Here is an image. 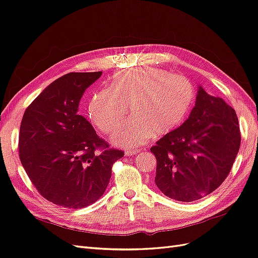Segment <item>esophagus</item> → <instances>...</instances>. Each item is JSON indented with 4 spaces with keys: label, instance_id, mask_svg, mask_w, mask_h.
Instances as JSON below:
<instances>
[{
    "label": "esophagus",
    "instance_id": "esophagus-1",
    "mask_svg": "<svg viewBox=\"0 0 258 258\" xmlns=\"http://www.w3.org/2000/svg\"><path fill=\"white\" fill-rule=\"evenodd\" d=\"M124 153H126L127 156H132V155L138 154L139 150H127V151H124Z\"/></svg>",
    "mask_w": 258,
    "mask_h": 258
}]
</instances>
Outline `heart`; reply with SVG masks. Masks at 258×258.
Listing matches in <instances>:
<instances>
[{"mask_svg": "<svg viewBox=\"0 0 258 258\" xmlns=\"http://www.w3.org/2000/svg\"><path fill=\"white\" fill-rule=\"evenodd\" d=\"M195 99L196 91L186 77L144 66L117 72L107 89L93 92L88 115L101 131L111 134L122 122L129 106L132 118L113 136V142L134 148L152 135L161 137L176 129L189 114Z\"/></svg>", "mask_w": 258, "mask_h": 258, "instance_id": "1", "label": "heart"}]
</instances>
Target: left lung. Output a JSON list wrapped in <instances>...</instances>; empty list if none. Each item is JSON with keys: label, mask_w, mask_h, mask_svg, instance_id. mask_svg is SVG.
I'll return each mask as SVG.
<instances>
[{"label": "left lung", "mask_w": 258, "mask_h": 258, "mask_svg": "<svg viewBox=\"0 0 258 258\" xmlns=\"http://www.w3.org/2000/svg\"><path fill=\"white\" fill-rule=\"evenodd\" d=\"M240 142L235 110L200 86L188 118L151 147L157 160L155 183L171 199L199 200L227 177Z\"/></svg>", "instance_id": "obj_1"}]
</instances>
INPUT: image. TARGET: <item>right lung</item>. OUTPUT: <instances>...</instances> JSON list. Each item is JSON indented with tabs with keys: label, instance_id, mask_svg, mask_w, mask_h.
Returning a JSON list of instances; mask_svg holds the SVG:
<instances>
[{
	"label": "right lung",
	"instance_id": "right-lung-1",
	"mask_svg": "<svg viewBox=\"0 0 258 258\" xmlns=\"http://www.w3.org/2000/svg\"><path fill=\"white\" fill-rule=\"evenodd\" d=\"M102 72L69 73L47 86L23 114L19 157L42 196L69 209L90 206L102 196L113 163L123 157L77 114L85 90Z\"/></svg>",
	"mask_w": 258,
	"mask_h": 258
}]
</instances>
